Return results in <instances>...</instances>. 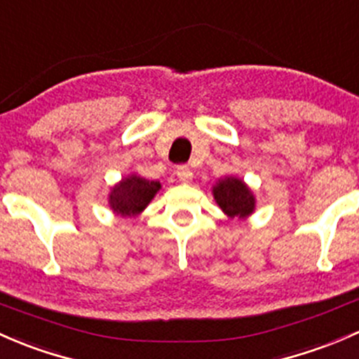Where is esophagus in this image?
<instances>
[{
  "instance_id": "1",
  "label": "esophagus",
  "mask_w": 359,
  "mask_h": 359,
  "mask_svg": "<svg viewBox=\"0 0 359 359\" xmlns=\"http://www.w3.org/2000/svg\"><path fill=\"white\" fill-rule=\"evenodd\" d=\"M175 175H177V179H179V182H182V184L192 182V172L187 167L177 168Z\"/></svg>"
}]
</instances>
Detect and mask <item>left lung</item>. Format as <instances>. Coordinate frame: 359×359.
<instances>
[{
	"instance_id": "8db88e82",
	"label": "left lung",
	"mask_w": 359,
	"mask_h": 359,
	"mask_svg": "<svg viewBox=\"0 0 359 359\" xmlns=\"http://www.w3.org/2000/svg\"><path fill=\"white\" fill-rule=\"evenodd\" d=\"M211 194H213L218 208L229 218L244 220V218L251 217L256 210L255 192L239 177L227 175L218 179L211 187Z\"/></svg>"
}]
</instances>
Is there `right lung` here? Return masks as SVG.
Masks as SVG:
<instances>
[{"instance_id":"right-lung-1","label":"right lung","mask_w":359,"mask_h":359,"mask_svg":"<svg viewBox=\"0 0 359 359\" xmlns=\"http://www.w3.org/2000/svg\"><path fill=\"white\" fill-rule=\"evenodd\" d=\"M160 189L161 184L158 180H148L137 173H130L111 187L108 206L116 217L135 218L148 208Z\"/></svg>"}]
</instances>
